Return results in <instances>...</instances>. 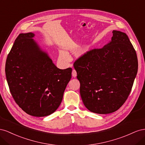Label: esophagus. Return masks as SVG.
<instances>
[{
  "mask_svg": "<svg viewBox=\"0 0 145 145\" xmlns=\"http://www.w3.org/2000/svg\"><path fill=\"white\" fill-rule=\"evenodd\" d=\"M72 76L73 77H76L77 76V72L75 69H73L72 70Z\"/></svg>",
  "mask_w": 145,
  "mask_h": 145,
  "instance_id": "obj_1",
  "label": "esophagus"
}]
</instances>
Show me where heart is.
Here are the masks:
<instances>
[{
  "label": "heart",
  "instance_id": "obj_1",
  "mask_svg": "<svg viewBox=\"0 0 145 145\" xmlns=\"http://www.w3.org/2000/svg\"><path fill=\"white\" fill-rule=\"evenodd\" d=\"M86 52V50H83L82 52V53H81V55H83V54H84L85 52ZM60 56H62V57H65V54L64 53H63V52H60Z\"/></svg>",
  "mask_w": 145,
  "mask_h": 145
}]
</instances>
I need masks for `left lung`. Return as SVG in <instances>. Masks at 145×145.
Segmentation results:
<instances>
[{"instance_id": "left-lung-1", "label": "left lung", "mask_w": 145, "mask_h": 145, "mask_svg": "<svg viewBox=\"0 0 145 145\" xmlns=\"http://www.w3.org/2000/svg\"><path fill=\"white\" fill-rule=\"evenodd\" d=\"M80 93L91 112L106 114L125 102L138 71L136 52L126 34L114 30L111 40L94 49L74 63Z\"/></svg>"}]
</instances>
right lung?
<instances>
[{"instance_id": "1", "label": "right lung", "mask_w": 145, "mask_h": 145, "mask_svg": "<svg viewBox=\"0 0 145 145\" xmlns=\"http://www.w3.org/2000/svg\"><path fill=\"white\" fill-rule=\"evenodd\" d=\"M34 36L33 33H21L16 38L7 57L5 74L16 103L28 114L40 117L60 106L72 68L57 67Z\"/></svg>"}]
</instances>
